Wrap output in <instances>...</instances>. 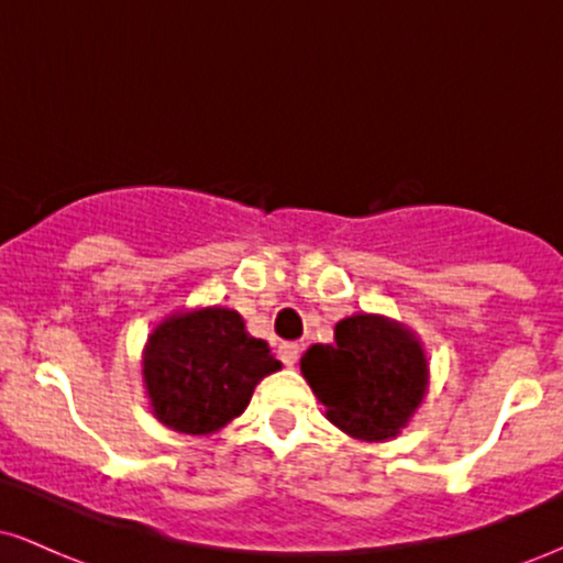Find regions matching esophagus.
Masks as SVG:
<instances>
[{
    "label": "esophagus",
    "instance_id": "obj_1",
    "mask_svg": "<svg viewBox=\"0 0 563 563\" xmlns=\"http://www.w3.org/2000/svg\"><path fill=\"white\" fill-rule=\"evenodd\" d=\"M299 354H301V344H296V341H286V344H280V360L286 365H296Z\"/></svg>",
    "mask_w": 563,
    "mask_h": 563
}]
</instances>
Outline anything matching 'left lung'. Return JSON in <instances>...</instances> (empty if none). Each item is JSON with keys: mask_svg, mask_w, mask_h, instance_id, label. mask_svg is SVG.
I'll return each instance as SVG.
<instances>
[{"mask_svg": "<svg viewBox=\"0 0 563 563\" xmlns=\"http://www.w3.org/2000/svg\"><path fill=\"white\" fill-rule=\"evenodd\" d=\"M301 376L331 423L365 442L397 437L426 394V357L416 335L378 314L335 325V344H312Z\"/></svg>", "mask_w": 563, "mask_h": 563, "instance_id": "1", "label": "left lung"}]
</instances>
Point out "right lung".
I'll use <instances>...</instances> for the list:
<instances>
[{"label":"right lung","mask_w":563,"mask_h":563,"mask_svg":"<svg viewBox=\"0 0 563 563\" xmlns=\"http://www.w3.org/2000/svg\"><path fill=\"white\" fill-rule=\"evenodd\" d=\"M275 371L280 363L267 341L249 335L241 314L222 307L161 322L142 360L153 412L183 434H214L228 426Z\"/></svg>","instance_id":"add662e5"}]
</instances>
